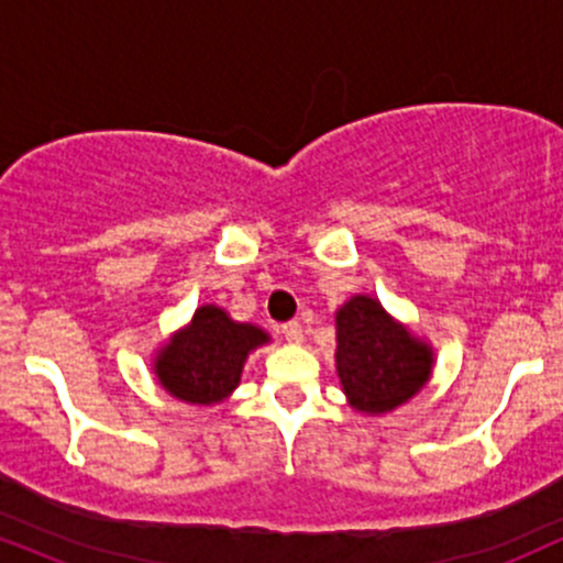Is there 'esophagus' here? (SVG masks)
<instances>
[{"label":"esophagus","mask_w":563,"mask_h":563,"mask_svg":"<svg viewBox=\"0 0 563 563\" xmlns=\"http://www.w3.org/2000/svg\"><path fill=\"white\" fill-rule=\"evenodd\" d=\"M280 333L286 335V341L288 344H301V339H303V331H301V325L299 322H286V325L280 328Z\"/></svg>","instance_id":"obj_1"}]
</instances>
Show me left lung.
Instances as JSON below:
<instances>
[{
  "instance_id": "obj_1",
  "label": "left lung",
  "mask_w": 563,
  "mask_h": 563,
  "mask_svg": "<svg viewBox=\"0 0 563 563\" xmlns=\"http://www.w3.org/2000/svg\"><path fill=\"white\" fill-rule=\"evenodd\" d=\"M434 363V346L373 296L354 294L335 309V373L352 410H397L429 384Z\"/></svg>"
}]
</instances>
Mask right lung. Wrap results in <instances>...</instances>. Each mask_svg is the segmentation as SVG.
Listing matches in <instances>:
<instances>
[{
	"label": "right lung",
	"instance_id": "obj_1",
	"mask_svg": "<svg viewBox=\"0 0 563 563\" xmlns=\"http://www.w3.org/2000/svg\"><path fill=\"white\" fill-rule=\"evenodd\" d=\"M254 322H238L219 303H203L187 325L174 331L153 354L158 386L185 405L211 407L230 399L251 352L269 344Z\"/></svg>",
	"mask_w": 563,
	"mask_h": 563
}]
</instances>
